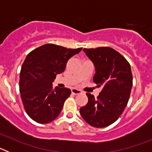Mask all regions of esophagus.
<instances>
[{
	"instance_id": "1",
	"label": "esophagus",
	"mask_w": 152,
	"mask_h": 152,
	"mask_svg": "<svg viewBox=\"0 0 152 152\" xmlns=\"http://www.w3.org/2000/svg\"><path fill=\"white\" fill-rule=\"evenodd\" d=\"M72 93L73 94L77 95V94H81V91L78 89H76V88H73V89H72Z\"/></svg>"
}]
</instances>
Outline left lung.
Masks as SVG:
<instances>
[{
  "mask_svg": "<svg viewBox=\"0 0 152 152\" xmlns=\"http://www.w3.org/2000/svg\"><path fill=\"white\" fill-rule=\"evenodd\" d=\"M83 50L94 64L93 80L102 90L96 98L87 93L88 102L80 109V113L91 126L107 127L119 119L128 103L132 87L131 66L110 47Z\"/></svg>",
  "mask_w": 152,
  "mask_h": 152,
  "instance_id": "left-lung-1",
  "label": "left lung"
}]
</instances>
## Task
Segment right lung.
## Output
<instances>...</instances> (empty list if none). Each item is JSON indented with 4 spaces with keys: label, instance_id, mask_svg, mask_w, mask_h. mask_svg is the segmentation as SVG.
Listing matches in <instances>:
<instances>
[{
    "label": "right lung",
    "instance_id": "right-lung-1",
    "mask_svg": "<svg viewBox=\"0 0 152 152\" xmlns=\"http://www.w3.org/2000/svg\"><path fill=\"white\" fill-rule=\"evenodd\" d=\"M81 49L45 44L27 55L20 75V93L26 113L36 123H50L61 113L72 92L66 88H53L52 82Z\"/></svg>",
    "mask_w": 152,
    "mask_h": 152
}]
</instances>
